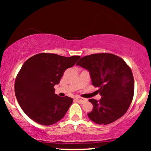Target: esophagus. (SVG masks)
<instances>
[{"mask_svg":"<svg viewBox=\"0 0 151 151\" xmlns=\"http://www.w3.org/2000/svg\"><path fill=\"white\" fill-rule=\"evenodd\" d=\"M75 99H76V101H77V102H79V103H80V104H82V103H84V101H86L85 99L81 98V97H77Z\"/></svg>","mask_w":151,"mask_h":151,"instance_id":"34e87169","label":"esophagus"}]
</instances>
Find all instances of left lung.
<instances>
[{
  "instance_id": "left-lung-1",
  "label": "left lung",
  "mask_w": 151,
  "mask_h": 151,
  "mask_svg": "<svg viewBox=\"0 0 151 151\" xmlns=\"http://www.w3.org/2000/svg\"><path fill=\"white\" fill-rule=\"evenodd\" d=\"M89 72L92 85L99 87L100 100L91 99L93 110L88 114L91 121L106 125L124 116L134 93L132 71L122 58L110 53L92 54L77 63Z\"/></svg>"
}]
</instances>
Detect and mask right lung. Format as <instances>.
Returning <instances> with one entry per match:
<instances>
[{
	"instance_id": "1",
	"label": "right lung",
	"mask_w": 151,
	"mask_h": 151,
	"mask_svg": "<svg viewBox=\"0 0 151 151\" xmlns=\"http://www.w3.org/2000/svg\"><path fill=\"white\" fill-rule=\"evenodd\" d=\"M79 58L40 53L23 64L15 79V93L22 111L32 121L50 126L65 116L73 99L59 96L54 86Z\"/></svg>"
}]
</instances>
